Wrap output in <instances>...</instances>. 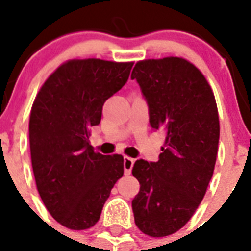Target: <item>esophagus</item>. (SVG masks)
I'll list each match as a JSON object with an SVG mask.
<instances>
[{"label": "esophagus", "instance_id": "1", "mask_svg": "<svg viewBox=\"0 0 251 251\" xmlns=\"http://www.w3.org/2000/svg\"><path fill=\"white\" fill-rule=\"evenodd\" d=\"M134 161L135 160L129 156L124 157V169H125V175H130V172H131V169H133Z\"/></svg>", "mask_w": 251, "mask_h": 251}]
</instances>
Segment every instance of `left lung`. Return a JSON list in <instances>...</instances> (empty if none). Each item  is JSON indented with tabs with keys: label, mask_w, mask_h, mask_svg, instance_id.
<instances>
[{
	"label": "left lung",
	"mask_w": 251,
	"mask_h": 251,
	"mask_svg": "<svg viewBox=\"0 0 251 251\" xmlns=\"http://www.w3.org/2000/svg\"><path fill=\"white\" fill-rule=\"evenodd\" d=\"M131 79L149 102L151 127L165 137L156 163L141 159L133 167L141 185L134 219L150 237H165L190 220L214 175L218 105L202 72L182 57L138 61Z\"/></svg>",
	"instance_id": "1"
}]
</instances>
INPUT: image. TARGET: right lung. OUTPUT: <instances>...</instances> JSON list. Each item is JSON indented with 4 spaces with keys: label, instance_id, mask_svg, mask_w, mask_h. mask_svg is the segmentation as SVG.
<instances>
[{
    "label": "right lung",
    "instance_id": "obj_1",
    "mask_svg": "<svg viewBox=\"0 0 251 251\" xmlns=\"http://www.w3.org/2000/svg\"><path fill=\"white\" fill-rule=\"evenodd\" d=\"M134 62L69 60L48 76L29 114V149L41 201L61 226H94L112 187L124 175L122 155H101L90 130L102 105L127 82Z\"/></svg>",
    "mask_w": 251,
    "mask_h": 251
}]
</instances>
